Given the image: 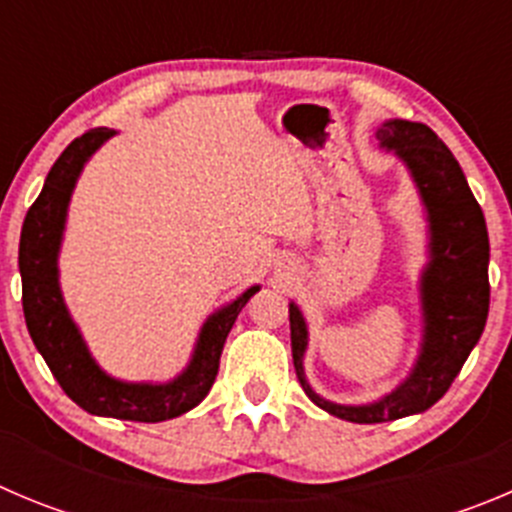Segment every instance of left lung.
<instances>
[{
	"instance_id": "obj_1",
	"label": "left lung",
	"mask_w": 512,
	"mask_h": 512,
	"mask_svg": "<svg viewBox=\"0 0 512 512\" xmlns=\"http://www.w3.org/2000/svg\"><path fill=\"white\" fill-rule=\"evenodd\" d=\"M376 141L407 166L427 219V262L419 272L422 343L407 379L366 404L323 399L305 376L308 323L290 300V346L300 386L315 407L356 424L394 422L437 404L480 341L490 310L485 214L450 148L429 126L401 118L381 123Z\"/></svg>"
}]
</instances>
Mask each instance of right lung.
<instances>
[{
  "label": "right lung",
  "mask_w": 512,
  "mask_h": 512,
  "mask_svg": "<svg viewBox=\"0 0 512 512\" xmlns=\"http://www.w3.org/2000/svg\"><path fill=\"white\" fill-rule=\"evenodd\" d=\"M113 128H93L75 138L47 174L40 197L27 212L19 234V275L27 331L62 391L95 417L128 422H166L194 409L212 389L224 341L247 300L260 290L252 285L232 303L214 310L199 331L189 364L169 381H123L98 364L73 321L60 288V247L68 224L70 199L90 156Z\"/></svg>",
  "instance_id": "right-lung-1"
}]
</instances>
